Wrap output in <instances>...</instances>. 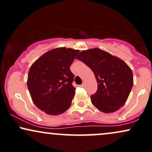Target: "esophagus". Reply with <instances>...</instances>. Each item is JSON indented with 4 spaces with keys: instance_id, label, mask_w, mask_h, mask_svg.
Wrapping results in <instances>:
<instances>
[{
    "instance_id": "obj_1",
    "label": "esophagus",
    "mask_w": 152,
    "mask_h": 152,
    "mask_svg": "<svg viewBox=\"0 0 152 152\" xmlns=\"http://www.w3.org/2000/svg\"><path fill=\"white\" fill-rule=\"evenodd\" d=\"M80 87H82V88H83V87H84V86H85V84H84V83H82L81 85H80Z\"/></svg>"
}]
</instances>
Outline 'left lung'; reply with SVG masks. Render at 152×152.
Returning <instances> with one entry per match:
<instances>
[{"instance_id": "8db88e82", "label": "left lung", "mask_w": 152, "mask_h": 152, "mask_svg": "<svg viewBox=\"0 0 152 152\" xmlns=\"http://www.w3.org/2000/svg\"><path fill=\"white\" fill-rule=\"evenodd\" d=\"M76 59L90 67L97 79V92L90 96L94 106L104 113L124 106L133 86L132 72L127 64L99 48L80 52Z\"/></svg>"}]
</instances>
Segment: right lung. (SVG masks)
Here are the masks:
<instances>
[{
  "instance_id": "right-lung-1",
  "label": "right lung",
  "mask_w": 152,
  "mask_h": 152,
  "mask_svg": "<svg viewBox=\"0 0 152 152\" xmlns=\"http://www.w3.org/2000/svg\"><path fill=\"white\" fill-rule=\"evenodd\" d=\"M78 50L58 48L39 57L31 66L27 86L36 106L46 114L58 115L71 106L75 95L70 66Z\"/></svg>"
}]
</instances>
